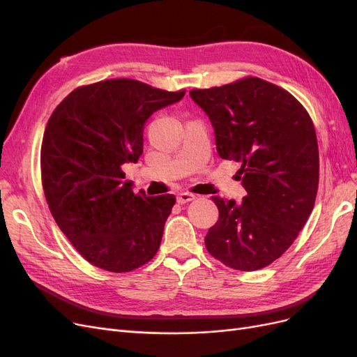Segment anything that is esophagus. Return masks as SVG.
<instances>
[{
    "label": "esophagus",
    "instance_id": "obj_1",
    "mask_svg": "<svg viewBox=\"0 0 357 357\" xmlns=\"http://www.w3.org/2000/svg\"><path fill=\"white\" fill-rule=\"evenodd\" d=\"M195 198H197V197L193 195V193H190V192H181V193H178V195H177V201H178L180 204H186V202H189V201H193Z\"/></svg>",
    "mask_w": 357,
    "mask_h": 357
}]
</instances>
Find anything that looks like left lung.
<instances>
[{
	"label": "left lung",
	"mask_w": 357,
	"mask_h": 357,
	"mask_svg": "<svg viewBox=\"0 0 357 357\" xmlns=\"http://www.w3.org/2000/svg\"><path fill=\"white\" fill-rule=\"evenodd\" d=\"M190 98L210 119L219 156L241 164L236 177L247 192L240 204L211 197L219 220L205 247L229 268H265L295 241L314 207V125L295 96L257 77L193 89Z\"/></svg>",
	"instance_id": "obj_1"
}]
</instances>
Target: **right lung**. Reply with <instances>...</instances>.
<instances>
[{
  "instance_id": "add662e5",
  "label": "right lung",
  "mask_w": 357,
  "mask_h": 357,
  "mask_svg": "<svg viewBox=\"0 0 357 357\" xmlns=\"http://www.w3.org/2000/svg\"><path fill=\"white\" fill-rule=\"evenodd\" d=\"M185 93L112 79L77 88L52 113L43 189L59 229L92 265L128 273L156 255L176 197L134 193L122 165L142 156L147 119Z\"/></svg>"
}]
</instances>
